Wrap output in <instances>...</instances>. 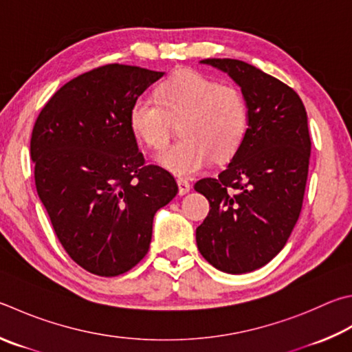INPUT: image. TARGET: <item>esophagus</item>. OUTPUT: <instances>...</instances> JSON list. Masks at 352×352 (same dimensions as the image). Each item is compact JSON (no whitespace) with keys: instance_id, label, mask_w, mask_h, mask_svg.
Returning a JSON list of instances; mask_svg holds the SVG:
<instances>
[{"instance_id":"obj_1","label":"esophagus","mask_w":352,"mask_h":352,"mask_svg":"<svg viewBox=\"0 0 352 352\" xmlns=\"http://www.w3.org/2000/svg\"><path fill=\"white\" fill-rule=\"evenodd\" d=\"M177 184H178V194L180 195L188 194L190 190V183L186 180V178H178Z\"/></svg>"}]
</instances>
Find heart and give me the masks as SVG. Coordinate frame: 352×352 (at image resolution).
<instances>
[{
	"mask_svg": "<svg viewBox=\"0 0 352 352\" xmlns=\"http://www.w3.org/2000/svg\"><path fill=\"white\" fill-rule=\"evenodd\" d=\"M180 142L160 154L157 162L178 175L203 169L210 160H228L245 142L249 113L237 87L219 85L194 69H182L157 87V98L142 95L129 107V127L152 151L169 143L172 120H180Z\"/></svg>",
	"mask_w": 352,
	"mask_h": 352,
	"instance_id": "b5f03b06",
	"label": "heart"
}]
</instances>
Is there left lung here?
I'll use <instances>...</instances> for the list:
<instances>
[{"instance_id": "1", "label": "left lung", "mask_w": 352, "mask_h": 352, "mask_svg": "<svg viewBox=\"0 0 352 352\" xmlns=\"http://www.w3.org/2000/svg\"><path fill=\"white\" fill-rule=\"evenodd\" d=\"M241 87L249 126L245 142L215 178L195 183L209 214L195 231L198 251L217 270H258L286 245L302 210L311 138L297 92L245 61L208 58Z\"/></svg>"}]
</instances>
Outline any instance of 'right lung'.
Listing matches in <instances>:
<instances>
[{"mask_svg":"<svg viewBox=\"0 0 352 352\" xmlns=\"http://www.w3.org/2000/svg\"><path fill=\"white\" fill-rule=\"evenodd\" d=\"M164 72L106 65L54 94L35 121V186L76 265L101 277L132 270L149 251L152 223L178 192L174 175L144 164L129 107Z\"/></svg>","mask_w":352,"mask_h":352,"instance_id":"1","label":"right lung"}]
</instances>
